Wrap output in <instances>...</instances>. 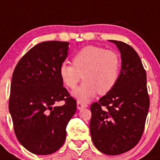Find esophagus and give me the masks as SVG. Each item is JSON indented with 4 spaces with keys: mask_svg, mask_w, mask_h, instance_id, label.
<instances>
[{
    "mask_svg": "<svg viewBox=\"0 0 160 160\" xmlns=\"http://www.w3.org/2000/svg\"><path fill=\"white\" fill-rule=\"evenodd\" d=\"M77 109H78V110H81V109L86 108V107H88V105H87V103H85V102H83L81 101H77Z\"/></svg>",
    "mask_w": 160,
    "mask_h": 160,
    "instance_id": "1",
    "label": "esophagus"
}]
</instances>
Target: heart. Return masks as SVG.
<instances>
[{"label": "heart", "mask_w": 160, "mask_h": 160, "mask_svg": "<svg viewBox=\"0 0 160 160\" xmlns=\"http://www.w3.org/2000/svg\"><path fill=\"white\" fill-rule=\"evenodd\" d=\"M73 64L63 62L59 73L67 87L74 89L81 80V87L73 92L80 101H87L97 93L101 95L110 91L118 81L121 60L117 52L100 47L89 45L73 57Z\"/></svg>", "instance_id": "b5f03b06"}]
</instances>
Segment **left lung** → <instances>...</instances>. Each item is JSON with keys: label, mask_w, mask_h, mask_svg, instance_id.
<instances>
[{"label": "left lung", "mask_w": 160, "mask_h": 160, "mask_svg": "<svg viewBox=\"0 0 160 160\" xmlns=\"http://www.w3.org/2000/svg\"><path fill=\"white\" fill-rule=\"evenodd\" d=\"M110 41L121 53L120 77L115 87L90 107V129L97 149L115 156L130 150L139 142L145 127L149 97L147 73L136 50L122 41Z\"/></svg>", "instance_id": "8db88e82"}]
</instances>
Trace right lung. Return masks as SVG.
<instances>
[{
	"mask_svg": "<svg viewBox=\"0 0 160 160\" xmlns=\"http://www.w3.org/2000/svg\"><path fill=\"white\" fill-rule=\"evenodd\" d=\"M68 42L45 41L21 58L12 75L9 111L18 141L37 155H48L64 143L77 101L63 87L59 69L66 60ZM63 100V106L54 104Z\"/></svg>",
	"mask_w": 160,
	"mask_h": 160,
	"instance_id": "add662e5",
	"label": "right lung"
}]
</instances>
